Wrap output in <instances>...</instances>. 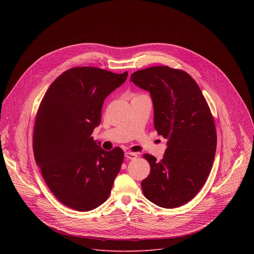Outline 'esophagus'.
I'll list each match as a JSON object with an SVG mask.
<instances>
[{"mask_svg": "<svg viewBox=\"0 0 254 254\" xmlns=\"http://www.w3.org/2000/svg\"><path fill=\"white\" fill-rule=\"evenodd\" d=\"M125 156H126V158L128 159V160H134V159H136V157H137V155H136L135 153H130V152L126 153Z\"/></svg>", "mask_w": 254, "mask_h": 254, "instance_id": "34e87169", "label": "esophagus"}]
</instances>
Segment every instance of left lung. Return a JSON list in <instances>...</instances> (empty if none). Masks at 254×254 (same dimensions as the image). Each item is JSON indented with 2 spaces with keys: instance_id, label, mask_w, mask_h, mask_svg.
<instances>
[{
  "instance_id": "obj_1",
  "label": "left lung",
  "mask_w": 254,
  "mask_h": 254,
  "mask_svg": "<svg viewBox=\"0 0 254 254\" xmlns=\"http://www.w3.org/2000/svg\"><path fill=\"white\" fill-rule=\"evenodd\" d=\"M130 81L150 92L155 128L168 139L162 161L144 155L151 172L142 193L163 208L182 206L201 190L214 162L217 136L208 103L196 81L179 69L146 68L133 72Z\"/></svg>"
}]
</instances>
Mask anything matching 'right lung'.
<instances>
[{
	"instance_id": "add662e5",
	"label": "right lung",
	"mask_w": 254,
	"mask_h": 254,
	"mask_svg": "<svg viewBox=\"0 0 254 254\" xmlns=\"http://www.w3.org/2000/svg\"><path fill=\"white\" fill-rule=\"evenodd\" d=\"M96 67L71 68L46 91L36 116L33 151L53 195L65 206L89 211L111 194L124 152H107L91 133L104 99L127 79Z\"/></svg>"
}]
</instances>
